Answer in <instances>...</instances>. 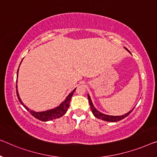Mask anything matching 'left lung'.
<instances>
[{
    "label": "left lung",
    "mask_w": 157,
    "mask_h": 157,
    "mask_svg": "<svg viewBox=\"0 0 157 157\" xmlns=\"http://www.w3.org/2000/svg\"><path fill=\"white\" fill-rule=\"evenodd\" d=\"M126 50H127L128 52H130V51H128L127 48H125ZM88 97V99H89V102H90V108H91V110H92V113L94 114V116L95 117H97V118L99 119H101V120L103 121H108V122H117V121H119L121 120H122V119L125 118V117H127L129 114L131 113V112L132 111V110L134 109H132L131 111H130L128 113H125V115H123V116H109V115H106V114H104L101 113V112H99V111H97V109H95V107L94 106V105L92 104V100H91V98L90 97V95H87Z\"/></svg>",
    "instance_id": "1"
}]
</instances>
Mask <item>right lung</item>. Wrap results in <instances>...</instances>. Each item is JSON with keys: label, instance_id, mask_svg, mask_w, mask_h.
I'll list each match as a JSON object with an SVG mask.
<instances>
[{"label": "right lung", "instance_id": "1", "mask_svg": "<svg viewBox=\"0 0 157 157\" xmlns=\"http://www.w3.org/2000/svg\"><path fill=\"white\" fill-rule=\"evenodd\" d=\"M18 71H19V68L17 70V78L18 76ZM17 86L16 85V89H17ZM75 90L76 88L71 93H70L69 95L66 97V99H65L64 101L59 105V106L56 107V108L53 109H51V110H47V111H41V112H36V111H32V110H30L27 106H26L24 104H23L22 100L20 99V96H19L17 90H16V92H17V96L19 101L20 102V104H22V106H24L25 108L26 109L27 111L34 117V118L39 119V120H40L41 121H52L53 119L60 118V117H62L64 114H65V113H66L67 111V109L69 108L70 102H71V98L72 97V95H73Z\"/></svg>", "mask_w": 157, "mask_h": 157}]
</instances>
